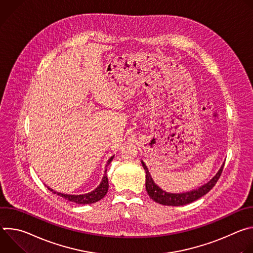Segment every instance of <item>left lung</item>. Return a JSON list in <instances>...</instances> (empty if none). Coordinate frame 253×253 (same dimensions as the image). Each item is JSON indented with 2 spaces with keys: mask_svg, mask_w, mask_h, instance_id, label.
<instances>
[{
  "mask_svg": "<svg viewBox=\"0 0 253 253\" xmlns=\"http://www.w3.org/2000/svg\"><path fill=\"white\" fill-rule=\"evenodd\" d=\"M142 166L146 172V191L148 193V195L150 196L151 199H153L155 202L162 204V205H168V206H180V205H185L188 203H191L197 199H199L200 197H202L203 195H205L206 193H208L216 184V182L218 181V179L222 173L223 167H224V163L221 166V168L219 169V171L216 173V175L210 180L209 182H207L206 184L202 185L201 187H199L198 189H194L188 192H184V193H169L164 191L163 189H161L155 182L154 180L151 177V174L147 168V166L145 165L143 161H141Z\"/></svg>",
  "mask_w": 253,
  "mask_h": 253,
  "instance_id": "obj_1",
  "label": "left lung"
}]
</instances>
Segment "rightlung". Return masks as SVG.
Masks as SVG:
<instances>
[{
	"mask_svg": "<svg viewBox=\"0 0 253 253\" xmlns=\"http://www.w3.org/2000/svg\"><path fill=\"white\" fill-rule=\"evenodd\" d=\"M113 158H114V156H112L109 160H108L106 167L111 163ZM106 173H107V169H105V171H104V176L102 178V181L99 184V186L96 189H94L93 191L89 192V193L80 194V195H73V194H65V193H60V192L54 191L50 187H48V189L50 191H52L54 194H57V195L65 198L68 201L75 202L77 204H91V203H95V202L101 200L106 195V193L108 191V187H109V184H108V178H107Z\"/></svg>",
	"mask_w": 253,
	"mask_h": 253,
	"instance_id": "right-lung-1",
	"label": "right lung"
}]
</instances>
